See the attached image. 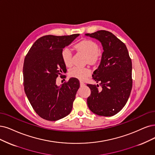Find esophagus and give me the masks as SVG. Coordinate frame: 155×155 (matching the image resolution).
Instances as JSON below:
<instances>
[{"label": "esophagus", "mask_w": 155, "mask_h": 155, "mask_svg": "<svg viewBox=\"0 0 155 155\" xmlns=\"http://www.w3.org/2000/svg\"><path fill=\"white\" fill-rule=\"evenodd\" d=\"M80 85H81V87H83L85 86V84L83 82H80Z\"/></svg>", "instance_id": "obj_1"}]
</instances>
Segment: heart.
Returning a JSON list of instances; mask_svg holds the SVG:
<instances>
[{"label": "heart", "instance_id": "heart-1", "mask_svg": "<svg viewBox=\"0 0 155 155\" xmlns=\"http://www.w3.org/2000/svg\"><path fill=\"white\" fill-rule=\"evenodd\" d=\"M75 48L87 56V61L89 62H95L98 57L99 47L94 41L89 39H85L77 43L74 46ZM61 57L63 62L66 66H71L73 63L72 52L68 47H65L61 51ZM91 73L90 69L87 68H81L75 66L71 68L69 72L70 76L73 78L84 81Z\"/></svg>", "mask_w": 155, "mask_h": 155}]
</instances>
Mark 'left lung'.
<instances>
[{
    "label": "left lung",
    "instance_id": "left-lung-1",
    "mask_svg": "<svg viewBox=\"0 0 155 155\" xmlns=\"http://www.w3.org/2000/svg\"><path fill=\"white\" fill-rule=\"evenodd\" d=\"M85 36L98 39L104 49L100 64L93 74L102 89H98V84H87L91 89L88 107L98 116H112L124 107L132 88V63L128 49L110 32L101 30Z\"/></svg>",
    "mask_w": 155,
    "mask_h": 155
}]
</instances>
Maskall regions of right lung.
I'll return each mask as SVG.
<instances>
[{
  "label": "right lung",
  "instance_id": "1",
  "mask_svg": "<svg viewBox=\"0 0 155 155\" xmlns=\"http://www.w3.org/2000/svg\"><path fill=\"white\" fill-rule=\"evenodd\" d=\"M79 36L47 35L34 42L23 68L24 85L27 98L39 116L54 121L66 117L72 110L80 87L78 80L70 78L61 86L56 78L66 71L61 51Z\"/></svg>",
  "mask_w": 155,
  "mask_h": 155
}]
</instances>
